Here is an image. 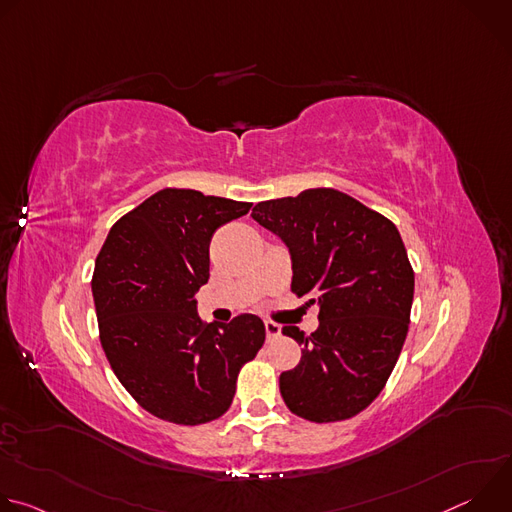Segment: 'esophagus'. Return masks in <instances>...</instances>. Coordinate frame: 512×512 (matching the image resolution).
Segmentation results:
<instances>
[{"label":"esophagus","instance_id":"esophagus-1","mask_svg":"<svg viewBox=\"0 0 512 512\" xmlns=\"http://www.w3.org/2000/svg\"><path fill=\"white\" fill-rule=\"evenodd\" d=\"M265 332H267V340L273 342L275 338L281 336V326L275 322H265Z\"/></svg>","mask_w":512,"mask_h":512}]
</instances>
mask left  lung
Returning <instances> with one entry per match:
<instances>
[{"instance_id":"8db88e82","label":"left lung","mask_w":512,"mask_h":512,"mask_svg":"<svg viewBox=\"0 0 512 512\" xmlns=\"http://www.w3.org/2000/svg\"><path fill=\"white\" fill-rule=\"evenodd\" d=\"M251 216L291 257V291L318 304L320 326L306 336L296 369L279 377L291 413L330 423L354 417L383 391L401 354L415 275L397 227L334 188L255 204Z\"/></svg>"}]
</instances>
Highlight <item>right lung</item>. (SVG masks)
Returning <instances> with one entry per match:
<instances>
[{"mask_svg":"<svg viewBox=\"0 0 512 512\" xmlns=\"http://www.w3.org/2000/svg\"><path fill=\"white\" fill-rule=\"evenodd\" d=\"M249 208L164 188L121 216L97 255L91 287L101 346L127 393L160 419L200 425L221 417L241 367L265 342L261 318L204 324L194 298L210 275L214 231Z\"/></svg>","mask_w":512,"mask_h":512,"instance_id":"obj_1","label":"right lung"}]
</instances>
